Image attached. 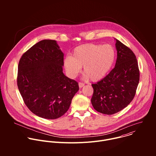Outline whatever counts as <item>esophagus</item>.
<instances>
[{
    "instance_id": "1",
    "label": "esophagus",
    "mask_w": 156,
    "mask_h": 156,
    "mask_svg": "<svg viewBox=\"0 0 156 156\" xmlns=\"http://www.w3.org/2000/svg\"><path fill=\"white\" fill-rule=\"evenodd\" d=\"M78 84H79V87H80V88H81V87H83V86H84V84L83 83H81V82H79Z\"/></svg>"
}]
</instances>
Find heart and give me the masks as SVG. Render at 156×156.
<instances>
[{"label": "heart", "mask_w": 156, "mask_h": 156, "mask_svg": "<svg viewBox=\"0 0 156 156\" xmlns=\"http://www.w3.org/2000/svg\"><path fill=\"white\" fill-rule=\"evenodd\" d=\"M116 57L115 50L110 44H86L76 47L72 56L64 60L69 76L75 77L83 66V72L93 81L104 78L112 69Z\"/></svg>", "instance_id": "b5f03b06"}]
</instances>
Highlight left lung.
I'll return each mask as SVG.
<instances>
[{"instance_id": "8db88e82", "label": "left lung", "mask_w": 156, "mask_h": 156, "mask_svg": "<svg viewBox=\"0 0 156 156\" xmlns=\"http://www.w3.org/2000/svg\"><path fill=\"white\" fill-rule=\"evenodd\" d=\"M115 67L103 79L92 84L91 103L98 112L112 115L125 108L134 98L140 81V70L133 52L116 39Z\"/></svg>"}]
</instances>
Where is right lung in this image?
I'll use <instances>...</instances> for the list:
<instances>
[{
	"instance_id": "right-lung-1",
	"label": "right lung",
	"mask_w": 156,
	"mask_h": 156,
	"mask_svg": "<svg viewBox=\"0 0 156 156\" xmlns=\"http://www.w3.org/2000/svg\"><path fill=\"white\" fill-rule=\"evenodd\" d=\"M63 53L55 40H42L20 59L19 91L30 111L41 118L55 119L64 115L79 90L77 81L63 73Z\"/></svg>"
}]
</instances>
